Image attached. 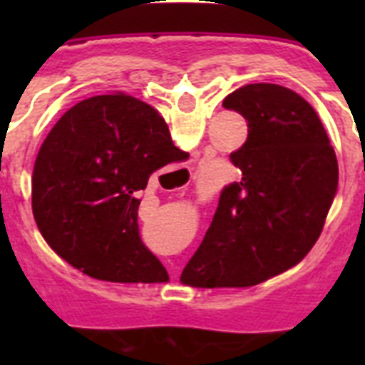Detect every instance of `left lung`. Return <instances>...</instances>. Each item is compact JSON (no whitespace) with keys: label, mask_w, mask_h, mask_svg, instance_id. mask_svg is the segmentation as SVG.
Returning <instances> with one entry per match:
<instances>
[{"label":"left lung","mask_w":365,"mask_h":365,"mask_svg":"<svg viewBox=\"0 0 365 365\" xmlns=\"http://www.w3.org/2000/svg\"><path fill=\"white\" fill-rule=\"evenodd\" d=\"M248 121L231 153L242 178L225 185L205 239L182 272L197 288L254 286L299 263L324 229L339 166L312 106L272 83L244 85L223 100Z\"/></svg>","instance_id":"left-lung-1"}]
</instances>
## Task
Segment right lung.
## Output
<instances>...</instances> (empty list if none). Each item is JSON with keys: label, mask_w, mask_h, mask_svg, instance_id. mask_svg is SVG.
<instances>
[{"label": "right lung", "mask_w": 365, "mask_h": 365, "mask_svg": "<svg viewBox=\"0 0 365 365\" xmlns=\"http://www.w3.org/2000/svg\"><path fill=\"white\" fill-rule=\"evenodd\" d=\"M187 157L142 100L123 93L83 100L37 153L31 210L43 239L98 280L165 282L168 272L140 239V191L155 170Z\"/></svg>", "instance_id": "obj_1"}]
</instances>
